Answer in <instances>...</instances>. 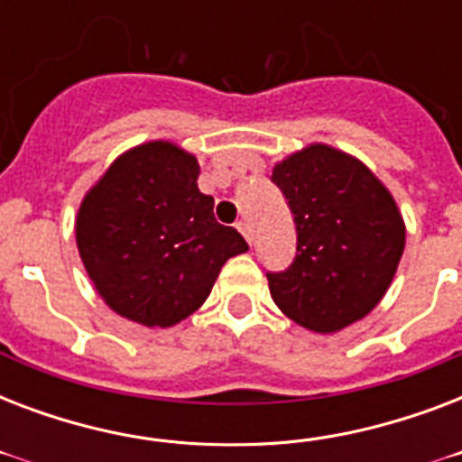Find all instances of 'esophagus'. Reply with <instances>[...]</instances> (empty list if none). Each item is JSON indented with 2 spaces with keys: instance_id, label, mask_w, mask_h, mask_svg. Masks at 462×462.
Returning <instances> with one entry per match:
<instances>
[{
  "instance_id": "34e87169",
  "label": "esophagus",
  "mask_w": 462,
  "mask_h": 462,
  "mask_svg": "<svg viewBox=\"0 0 462 462\" xmlns=\"http://www.w3.org/2000/svg\"><path fill=\"white\" fill-rule=\"evenodd\" d=\"M237 230L242 232V235H245L246 242H249V245H252V242H254V237H252V227H249V223H246V220H239V223H237Z\"/></svg>"
}]
</instances>
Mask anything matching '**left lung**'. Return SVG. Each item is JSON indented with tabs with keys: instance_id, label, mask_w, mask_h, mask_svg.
I'll list each match as a JSON object with an SVG mask.
<instances>
[{
	"instance_id": "8db88e82",
	"label": "left lung",
	"mask_w": 462,
	"mask_h": 462,
	"mask_svg": "<svg viewBox=\"0 0 462 462\" xmlns=\"http://www.w3.org/2000/svg\"><path fill=\"white\" fill-rule=\"evenodd\" d=\"M271 181L297 230L292 263L266 273L273 302L316 333L359 321L386 295L405 249L393 196L359 160L321 143L282 160Z\"/></svg>"
}]
</instances>
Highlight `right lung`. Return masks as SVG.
<instances>
[{"instance_id":"obj_1","label":"right lung","mask_w":462,"mask_h":462,"mask_svg":"<svg viewBox=\"0 0 462 462\" xmlns=\"http://www.w3.org/2000/svg\"><path fill=\"white\" fill-rule=\"evenodd\" d=\"M199 162L153 141L112 162L83 199L76 245L90 281L117 314L174 326L206 302L220 268L249 245L213 216Z\"/></svg>"}]
</instances>
